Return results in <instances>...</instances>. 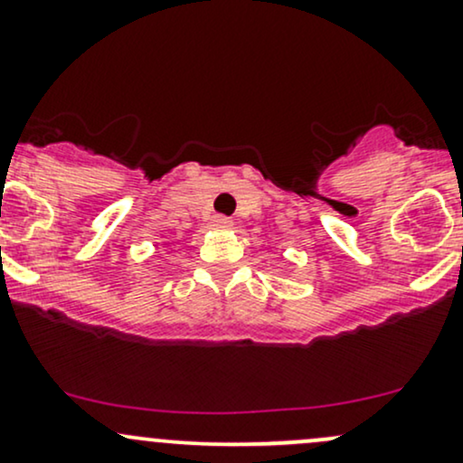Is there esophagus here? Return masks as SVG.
I'll list each match as a JSON object with an SVG mask.
<instances>
[{
	"mask_svg": "<svg viewBox=\"0 0 463 463\" xmlns=\"http://www.w3.org/2000/svg\"><path fill=\"white\" fill-rule=\"evenodd\" d=\"M211 226L224 231V228L232 226V220H231V217H224V215H213V220H211Z\"/></svg>",
	"mask_w": 463,
	"mask_h": 463,
	"instance_id": "1",
	"label": "esophagus"
}]
</instances>
